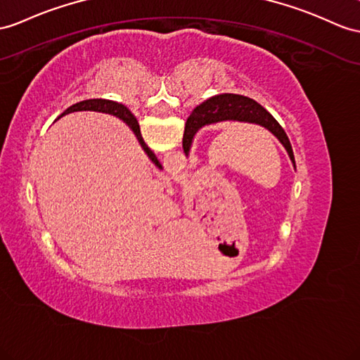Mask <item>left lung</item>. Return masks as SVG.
Masks as SVG:
<instances>
[{"mask_svg": "<svg viewBox=\"0 0 360 360\" xmlns=\"http://www.w3.org/2000/svg\"><path fill=\"white\" fill-rule=\"evenodd\" d=\"M223 120L252 122V124L267 128L284 145L292 162L295 163L290 140H288L285 131L278 124L276 119L266 108H262L258 102L240 94H218L200 103L186 120L185 136H183V151L186 154L189 153L192 137H194L198 128Z\"/></svg>", "mask_w": 360, "mask_h": 360, "instance_id": "1", "label": "left lung"}]
</instances>
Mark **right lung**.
I'll list each match as a JSON object with an SVG mask.
<instances>
[{
	"mask_svg": "<svg viewBox=\"0 0 360 360\" xmlns=\"http://www.w3.org/2000/svg\"><path fill=\"white\" fill-rule=\"evenodd\" d=\"M82 110H91V111H102V112H108V114H114V116L120 117L122 120L125 122V124H128V127L134 131V134L139 140V143L142 145V148L145 150V153L148 154V157L159 166V168H162L160 162L157 160L155 154L150 150V148L146 146V143L143 142L142 139V134H140V128H139V122L136 120V117L133 116V114L129 112V110H127L124 105L122 103H117V102H112V101H107V99H90V101H82L79 103H75L72 105V107L67 108L64 114L67 112H73V111H82Z\"/></svg>",
	"mask_w": 360,
	"mask_h": 360,
	"instance_id": "add662e5",
	"label": "right lung"
}]
</instances>
